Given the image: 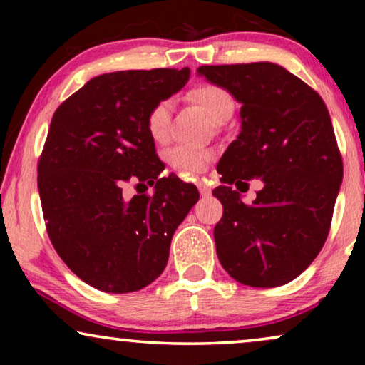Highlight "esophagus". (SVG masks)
Segmentation results:
<instances>
[{"instance_id":"1","label":"esophagus","mask_w":365,"mask_h":365,"mask_svg":"<svg viewBox=\"0 0 365 365\" xmlns=\"http://www.w3.org/2000/svg\"><path fill=\"white\" fill-rule=\"evenodd\" d=\"M196 184H197V189H199V192H201V196H204V197L211 196V187H209L206 182H204V181H197Z\"/></svg>"}]
</instances>
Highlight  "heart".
<instances>
[{"instance_id": "b5f03b06", "label": "heart", "mask_w": 365, "mask_h": 365, "mask_svg": "<svg viewBox=\"0 0 365 365\" xmlns=\"http://www.w3.org/2000/svg\"><path fill=\"white\" fill-rule=\"evenodd\" d=\"M189 98L197 103L214 121L219 118L232 114L234 111V98L226 88L219 86L214 83H201L189 91ZM171 111L173 104L169 99H159L148 109L144 124L146 131L153 141L164 143L168 139L169 126H171ZM214 151L211 148L189 146V144H178L166 153V161L174 171L187 174V176H196L206 171L207 164L212 161Z\"/></svg>"}]
</instances>
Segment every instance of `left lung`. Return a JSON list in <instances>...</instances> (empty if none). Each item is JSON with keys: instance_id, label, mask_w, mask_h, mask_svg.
<instances>
[{"instance_id": "left-lung-1", "label": "left lung", "mask_w": 365, "mask_h": 365, "mask_svg": "<svg viewBox=\"0 0 365 365\" xmlns=\"http://www.w3.org/2000/svg\"><path fill=\"white\" fill-rule=\"evenodd\" d=\"M197 73L242 104L241 133L217 164L222 186L212 191L224 209L214 227L219 262L244 286L291 282L321 252L342 182L326 103L274 63L199 66ZM252 177L264 186L246 205L230 186Z\"/></svg>"}]
</instances>
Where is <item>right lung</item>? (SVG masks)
Masks as SVG:
<instances>
[{
	"label": "right lung",
	"mask_w": 365,
	"mask_h": 365,
	"mask_svg": "<svg viewBox=\"0 0 365 365\" xmlns=\"http://www.w3.org/2000/svg\"><path fill=\"white\" fill-rule=\"evenodd\" d=\"M184 69H131L93 78L54 111L38 161L48 236L64 264L103 292L146 287L168 264L173 234L197 202L192 184L159 178L148 109L179 91ZM131 178L157 182L129 202ZM139 186V184H138Z\"/></svg>",
	"instance_id": "right-lung-1"
}]
</instances>
